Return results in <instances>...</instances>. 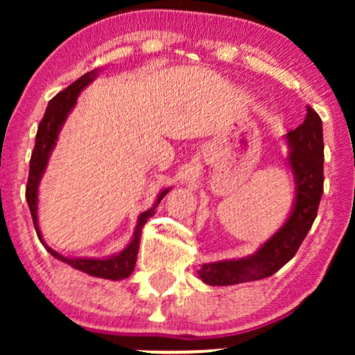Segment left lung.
<instances>
[{
	"label": "left lung",
	"mask_w": 355,
	"mask_h": 355,
	"mask_svg": "<svg viewBox=\"0 0 355 355\" xmlns=\"http://www.w3.org/2000/svg\"><path fill=\"white\" fill-rule=\"evenodd\" d=\"M289 164L295 181V202L288 221L254 255L239 260L205 263L198 270L203 283L231 286L268 278L288 263L309 234L323 196V125L307 106L304 123L286 134Z\"/></svg>",
	"instance_id": "1"
}]
</instances>
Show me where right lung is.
<instances>
[{"label": "right lung", "instance_id": "add662e5", "mask_svg": "<svg viewBox=\"0 0 355 355\" xmlns=\"http://www.w3.org/2000/svg\"><path fill=\"white\" fill-rule=\"evenodd\" d=\"M96 71H90L79 77L74 84H71L67 89L60 92L56 96H53L48 103V108L45 111V116H43L40 121V125H38L37 137H35V147H33L32 157H31V169H28V181L26 187V198L28 203V208H31V215L33 226H35L38 239L45 249L50 252V254L55 257V259L64 261V263L71 265L72 268L84 271V273L90 276H96V278H105V279H124L130 276L132 273L135 261H137V254H139V244H140V232H142V226L147 223L150 216L155 215V207L162 202V198L169 192V189H164V191L159 193L157 198V203L150 208V210L144 211L142 215L139 216L137 227H135L134 237L130 241V244L125 247L124 250H121L119 254L113 257H108V259H67V257H62L58 254L53 249H50L45 242H43V237L40 234V230H38V220H37V203H38V184H40V179L45 173L48 158H50V153L53 147L56 145L58 134L64 124V121L69 114V111L74 108L77 96L82 92L84 87L90 84L92 80L95 79Z\"/></svg>", "mask_w": 355, "mask_h": 355}]
</instances>
